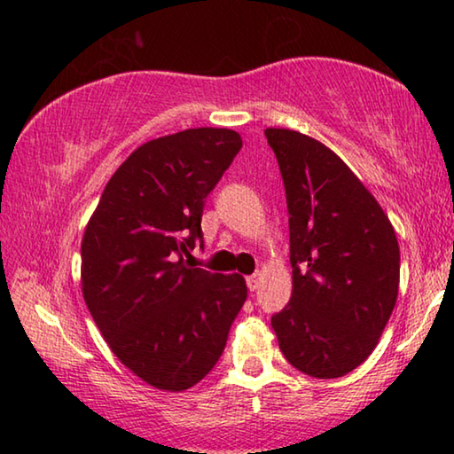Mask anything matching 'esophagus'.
<instances>
[{
  "instance_id": "esophagus-1",
  "label": "esophagus",
  "mask_w": 454,
  "mask_h": 454,
  "mask_svg": "<svg viewBox=\"0 0 454 454\" xmlns=\"http://www.w3.org/2000/svg\"><path fill=\"white\" fill-rule=\"evenodd\" d=\"M247 285H248V289L250 291H256L258 289V285H261V275H250L248 278H247Z\"/></svg>"
}]
</instances>
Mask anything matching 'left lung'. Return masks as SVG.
<instances>
[{"instance_id": "1", "label": "left lung", "mask_w": 454, "mask_h": 454, "mask_svg": "<svg viewBox=\"0 0 454 454\" xmlns=\"http://www.w3.org/2000/svg\"><path fill=\"white\" fill-rule=\"evenodd\" d=\"M289 207L293 294L272 315L278 348L307 376L364 364L394 311L400 248L376 198L333 151L291 129H266Z\"/></svg>"}]
</instances>
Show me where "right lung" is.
Listing matches in <instances>:
<instances>
[{
	"instance_id": "1",
	"label": "right lung",
	"mask_w": 454,
	"mask_h": 454,
	"mask_svg": "<svg viewBox=\"0 0 454 454\" xmlns=\"http://www.w3.org/2000/svg\"><path fill=\"white\" fill-rule=\"evenodd\" d=\"M242 147L230 129H185L137 147L82 236V294L135 376L184 392L207 376L247 301L240 275L193 269L206 198Z\"/></svg>"
}]
</instances>
